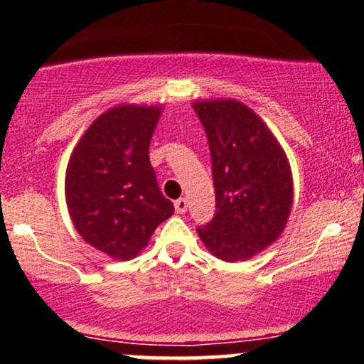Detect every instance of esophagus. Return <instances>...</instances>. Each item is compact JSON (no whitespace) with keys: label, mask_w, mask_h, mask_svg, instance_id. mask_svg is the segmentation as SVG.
<instances>
[{"label":"esophagus","mask_w":364,"mask_h":364,"mask_svg":"<svg viewBox=\"0 0 364 364\" xmlns=\"http://www.w3.org/2000/svg\"><path fill=\"white\" fill-rule=\"evenodd\" d=\"M174 208H176L178 214H185L186 208H188V200L186 198H178L176 202H174Z\"/></svg>","instance_id":"esophagus-1"}]
</instances>
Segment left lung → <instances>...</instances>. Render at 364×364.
Masks as SVG:
<instances>
[{"instance_id": "left-lung-1", "label": "left lung", "mask_w": 364, "mask_h": 364, "mask_svg": "<svg viewBox=\"0 0 364 364\" xmlns=\"http://www.w3.org/2000/svg\"><path fill=\"white\" fill-rule=\"evenodd\" d=\"M193 107L207 133L215 190V214L196 232L220 260H246L274 243L287 223L289 164L270 129L245 104Z\"/></svg>"}]
</instances>
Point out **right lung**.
<instances>
[{
  "instance_id": "right-lung-1",
  "label": "right lung",
  "mask_w": 364,
  "mask_h": 364,
  "mask_svg": "<svg viewBox=\"0 0 364 364\" xmlns=\"http://www.w3.org/2000/svg\"><path fill=\"white\" fill-rule=\"evenodd\" d=\"M159 107L119 106L83 133L66 169L65 193L75 229L94 248L128 260L174 212L150 166Z\"/></svg>"
}]
</instances>
